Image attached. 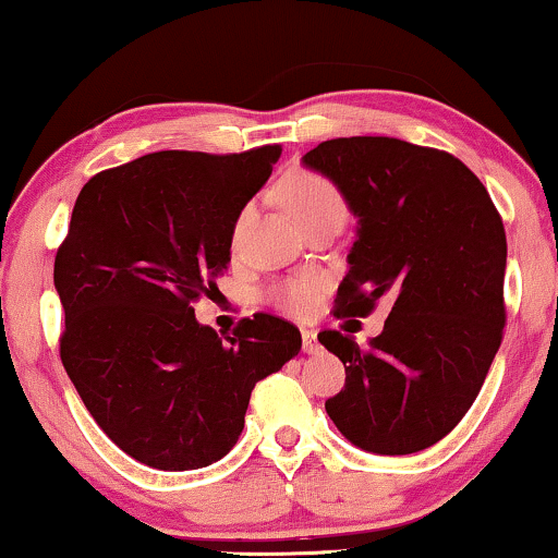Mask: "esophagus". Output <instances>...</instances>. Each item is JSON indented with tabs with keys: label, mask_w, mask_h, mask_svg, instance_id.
Segmentation results:
<instances>
[{
	"label": "esophagus",
	"mask_w": 558,
	"mask_h": 558,
	"mask_svg": "<svg viewBox=\"0 0 558 558\" xmlns=\"http://www.w3.org/2000/svg\"><path fill=\"white\" fill-rule=\"evenodd\" d=\"M301 336H303V353L313 355L320 351V343H318V336H315V330H303Z\"/></svg>",
	"instance_id": "34e87169"
}]
</instances>
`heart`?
<instances>
[{"mask_svg":"<svg viewBox=\"0 0 558 558\" xmlns=\"http://www.w3.org/2000/svg\"><path fill=\"white\" fill-rule=\"evenodd\" d=\"M278 195L282 205L288 207V213L301 222V226H311V222L328 218V215H338L345 218V199L340 195V190L332 185L328 178L313 172V170H293L286 174L278 187ZM245 215L240 218L238 228L243 226ZM323 293V280L315 276L303 278H290L282 280L270 290V301L276 303L280 311L295 318H307L315 307H318Z\"/></svg>","mask_w":558,"mask_h":558,"instance_id":"heart-1","label":"heart"}]
</instances>
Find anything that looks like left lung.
<instances>
[{"label": "left lung", "instance_id": "1", "mask_svg": "<svg viewBox=\"0 0 558 558\" xmlns=\"http://www.w3.org/2000/svg\"><path fill=\"white\" fill-rule=\"evenodd\" d=\"M303 165L332 180L359 218L336 315L365 318L380 298L393 305L368 348L340 330L318 336L345 365L326 411L363 451H423L459 426L501 345V215L484 182L444 149L338 137Z\"/></svg>", "mask_w": 558, "mask_h": 558}]
</instances>
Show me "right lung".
Wrapping results in <instances>:
<instances>
[{
	"instance_id": "add662e5",
	"label": "right lung",
	"mask_w": 558,
	"mask_h": 558,
	"mask_svg": "<svg viewBox=\"0 0 558 558\" xmlns=\"http://www.w3.org/2000/svg\"><path fill=\"white\" fill-rule=\"evenodd\" d=\"M278 157L280 145L162 149L97 172L74 203L54 257L60 359L97 426L140 463L220 461L257 380L301 351V330L276 315L243 318L222 340L193 307L218 288L240 213Z\"/></svg>"
}]
</instances>
